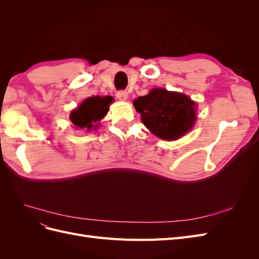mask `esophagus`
Here are the masks:
<instances>
[{"label": "esophagus", "mask_w": 259, "mask_h": 259, "mask_svg": "<svg viewBox=\"0 0 259 259\" xmlns=\"http://www.w3.org/2000/svg\"><path fill=\"white\" fill-rule=\"evenodd\" d=\"M116 97L119 100L125 101V100H127V98H128V94H127V92H125V91H120V92L116 93Z\"/></svg>", "instance_id": "esophagus-1"}]
</instances>
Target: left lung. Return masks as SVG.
Here are the masks:
<instances>
[{"mask_svg": "<svg viewBox=\"0 0 259 259\" xmlns=\"http://www.w3.org/2000/svg\"><path fill=\"white\" fill-rule=\"evenodd\" d=\"M136 111L152 134L168 142L186 135L197 121V104L189 96L165 89H153L134 100Z\"/></svg>", "mask_w": 259, "mask_h": 259, "instance_id": "obj_1", "label": "left lung"}]
</instances>
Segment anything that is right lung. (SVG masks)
I'll use <instances>...</instances> for the list:
<instances>
[{
	"instance_id": "right-lung-1",
	"label": "right lung",
	"mask_w": 259,
	"mask_h": 259,
	"mask_svg": "<svg viewBox=\"0 0 259 259\" xmlns=\"http://www.w3.org/2000/svg\"><path fill=\"white\" fill-rule=\"evenodd\" d=\"M113 101L111 96H93L86 98L70 113V120L79 128L92 131L98 127L99 121L108 113L109 106Z\"/></svg>"
}]
</instances>
